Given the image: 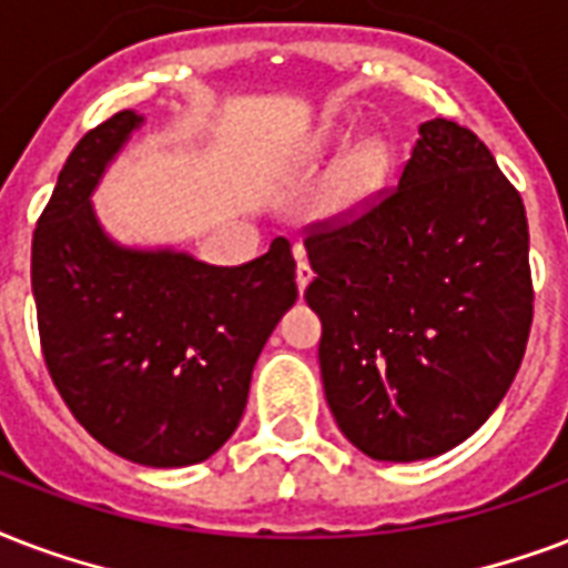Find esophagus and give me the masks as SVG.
Here are the masks:
<instances>
[{"label":"esophagus","mask_w":568,"mask_h":568,"mask_svg":"<svg viewBox=\"0 0 568 568\" xmlns=\"http://www.w3.org/2000/svg\"><path fill=\"white\" fill-rule=\"evenodd\" d=\"M293 252H296V284H298V293H305V287L307 284H311V266H307V261H305V248H302V245H296V248H293Z\"/></svg>","instance_id":"1"}]
</instances>
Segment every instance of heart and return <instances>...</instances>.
<instances>
[{"instance_id":"heart-1","label":"heart","mask_w":568,"mask_h":568,"mask_svg":"<svg viewBox=\"0 0 568 568\" xmlns=\"http://www.w3.org/2000/svg\"><path fill=\"white\" fill-rule=\"evenodd\" d=\"M341 144L337 130H316L305 142L302 153L307 160H320ZM390 169H394V151L385 139H367L358 148L346 153L337 171L328 180L320 197V213L332 222H346L362 215L373 201L388 186Z\"/></svg>"}]
</instances>
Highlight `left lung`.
Wrapping results in <instances>:
<instances>
[{"mask_svg":"<svg viewBox=\"0 0 568 568\" xmlns=\"http://www.w3.org/2000/svg\"><path fill=\"white\" fill-rule=\"evenodd\" d=\"M305 248L341 433L379 463L442 456L477 433L534 320L525 204L489 148L456 121H426L397 189Z\"/></svg>","mask_w":568,"mask_h":568,"instance_id":"obj_1","label":"left lung"}]
</instances>
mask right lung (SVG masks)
Segmentation results:
<instances>
[{"label": "right lung", "instance_id": "add662e5", "mask_svg": "<svg viewBox=\"0 0 568 568\" xmlns=\"http://www.w3.org/2000/svg\"><path fill=\"white\" fill-rule=\"evenodd\" d=\"M144 115L79 139L32 240V293L50 376L105 450L148 468L210 459L245 412L252 371L298 298L284 236L243 266L105 234L91 204Z\"/></svg>", "mask_w": 568, "mask_h": 568}]
</instances>
